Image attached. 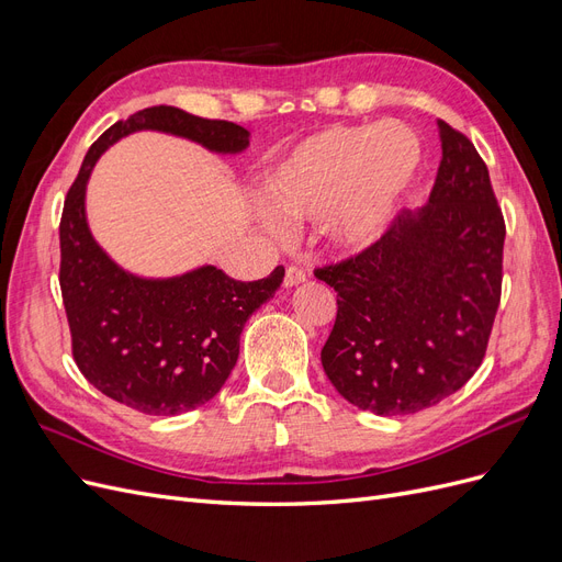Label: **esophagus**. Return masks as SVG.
Instances as JSON below:
<instances>
[{
	"label": "esophagus",
	"mask_w": 562,
	"mask_h": 562,
	"mask_svg": "<svg viewBox=\"0 0 562 562\" xmlns=\"http://www.w3.org/2000/svg\"><path fill=\"white\" fill-rule=\"evenodd\" d=\"M307 281V271H304L300 265H291L285 269V279H283V283L288 285V288H293V285H297V283H304Z\"/></svg>",
	"instance_id": "esophagus-1"
}]
</instances>
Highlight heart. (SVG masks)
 I'll return each mask as SVG.
<instances>
[{
    "mask_svg": "<svg viewBox=\"0 0 562 562\" xmlns=\"http://www.w3.org/2000/svg\"><path fill=\"white\" fill-rule=\"evenodd\" d=\"M422 164L417 133L396 119L335 124L300 140L271 168V211L323 223L337 246L363 248L389 227Z\"/></svg>",
    "mask_w": 562,
    "mask_h": 562,
    "instance_id": "obj_1",
    "label": "heart"
}]
</instances>
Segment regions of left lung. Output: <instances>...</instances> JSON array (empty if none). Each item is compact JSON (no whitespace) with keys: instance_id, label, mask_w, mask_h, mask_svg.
I'll list each match as a JSON object with an SVG mask.
<instances>
[{"instance_id":"8db88e82","label":"left lung","mask_w":562,"mask_h":562,"mask_svg":"<svg viewBox=\"0 0 562 562\" xmlns=\"http://www.w3.org/2000/svg\"><path fill=\"white\" fill-rule=\"evenodd\" d=\"M443 157L429 206L378 241L316 267L337 293L321 349L333 386L375 415H413L481 368L502 300L506 225L487 166L462 131L438 119Z\"/></svg>"}]
</instances>
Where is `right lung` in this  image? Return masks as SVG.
<instances>
[{
	"label": "right lung",
	"mask_w": 562,
	"mask_h": 562,
	"mask_svg": "<svg viewBox=\"0 0 562 562\" xmlns=\"http://www.w3.org/2000/svg\"><path fill=\"white\" fill-rule=\"evenodd\" d=\"M155 128L215 151H241L248 131L155 105L112 124L91 145L60 215V293L81 375L112 401L171 417L211 401L239 359L248 316L279 291L285 269L236 281L201 267L168 281L126 274L98 248L83 215V190L98 157L126 133Z\"/></svg>",
	"instance_id": "obj_1"
}]
</instances>
